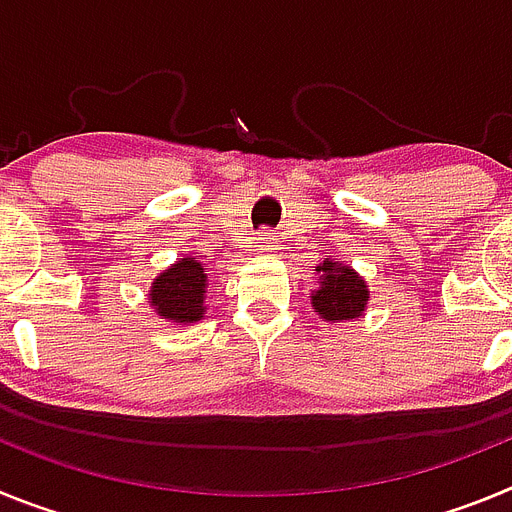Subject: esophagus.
Returning a JSON list of instances; mask_svg holds the SVG:
<instances>
[{
    "mask_svg": "<svg viewBox=\"0 0 512 512\" xmlns=\"http://www.w3.org/2000/svg\"><path fill=\"white\" fill-rule=\"evenodd\" d=\"M274 248H277V238H274L269 230H264V233L256 235V241H253V251L261 253V256H266V253H274Z\"/></svg>",
    "mask_w": 512,
    "mask_h": 512,
    "instance_id": "34e87169",
    "label": "esophagus"
}]
</instances>
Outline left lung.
<instances>
[{"label": "left lung", "instance_id": "1", "mask_svg": "<svg viewBox=\"0 0 512 512\" xmlns=\"http://www.w3.org/2000/svg\"><path fill=\"white\" fill-rule=\"evenodd\" d=\"M315 274L318 287L310 292V305L325 323H346L364 315L369 305V284L354 266L325 259L315 266Z\"/></svg>", "mask_w": 512, "mask_h": 512}]
</instances>
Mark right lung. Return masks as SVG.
Wrapping results in <instances>:
<instances>
[{
	"label": "right lung",
	"mask_w": 512,
	"mask_h": 512,
	"mask_svg": "<svg viewBox=\"0 0 512 512\" xmlns=\"http://www.w3.org/2000/svg\"><path fill=\"white\" fill-rule=\"evenodd\" d=\"M148 305L171 325H192L207 315V271L194 256L174 261L151 282Z\"/></svg>",
	"instance_id": "right-lung-1"
}]
</instances>
